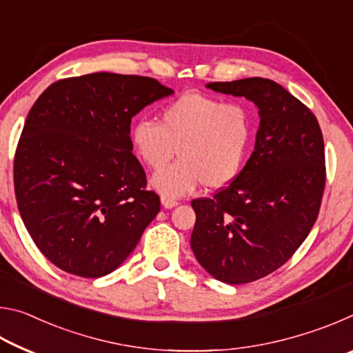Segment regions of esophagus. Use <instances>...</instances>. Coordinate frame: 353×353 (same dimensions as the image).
Instances as JSON below:
<instances>
[{
	"instance_id": "34e87169",
	"label": "esophagus",
	"mask_w": 353,
	"mask_h": 353,
	"mask_svg": "<svg viewBox=\"0 0 353 353\" xmlns=\"http://www.w3.org/2000/svg\"><path fill=\"white\" fill-rule=\"evenodd\" d=\"M177 204H179V202H177L176 199L166 198V196H162V205H163L165 208H172V207H176Z\"/></svg>"
}]
</instances>
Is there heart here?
Masks as SVG:
<instances>
[{
  "label": "heart",
  "instance_id": "b5f03b06",
  "mask_svg": "<svg viewBox=\"0 0 353 353\" xmlns=\"http://www.w3.org/2000/svg\"><path fill=\"white\" fill-rule=\"evenodd\" d=\"M252 118L240 103L202 93H185L166 104L160 123L140 119L130 141L149 168L181 160L152 177V187L168 198L187 194L202 182L223 188L240 174L252 140Z\"/></svg>",
  "mask_w": 353,
  "mask_h": 353
}]
</instances>
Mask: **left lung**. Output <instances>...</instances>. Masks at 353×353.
<instances>
[{
  "label": "left lung",
  "mask_w": 353,
  "mask_h": 353,
  "mask_svg": "<svg viewBox=\"0 0 353 353\" xmlns=\"http://www.w3.org/2000/svg\"><path fill=\"white\" fill-rule=\"evenodd\" d=\"M207 88L252 101L260 126L240 174L213 198L191 201L190 244L219 282L249 283L285 265L314 225L325 187L324 139L313 112L271 79Z\"/></svg>",
  "instance_id": "8db88e82"
}]
</instances>
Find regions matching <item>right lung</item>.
I'll return each mask as SVG.
<instances>
[{"instance_id":"add662e5","label":"right lung","mask_w":353,"mask_h":353,"mask_svg":"<svg viewBox=\"0 0 353 353\" xmlns=\"http://www.w3.org/2000/svg\"><path fill=\"white\" fill-rule=\"evenodd\" d=\"M172 93L152 77L92 73L51 83L29 110L14 160L17 204L35 246L62 271L107 276L157 216L130 121Z\"/></svg>"}]
</instances>
